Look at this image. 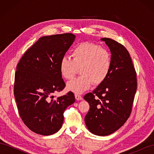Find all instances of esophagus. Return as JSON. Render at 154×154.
I'll use <instances>...</instances> for the list:
<instances>
[{
	"label": "esophagus",
	"instance_id": "34e87169",
	"mask_svg": "<svg viewBox=\"0 0 154 154\" xmlns=\"http://www.w3.org/2000/svg\"><path fill=\"white\" fill-rule=\"evenodd\" d=\"M75 98H76V100L77 101L82 100L83 99L82 97L80 95H79V94H75Z\"/></svg>",
	"mask_w": 154,
	"mask_h": 154
}]
</instances>
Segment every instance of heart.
Here are the masks:
<instances>
[{
  "label": "heart",
  "instance_id": "1",
  "mask_svg": "<svg viewBox=\"0 0 154 154\" xmlns=\"http://www.w3.org/2000/svg\"><path fill=\"white\" fill-rule=\"evenodd\" d=\"M72 60L63 57L60 62L62 76L70 80L80 69L82 75L67 83V89L81 94L89 89L94 83H103L110 72L112 57L109 51L90 42L76 45L72 51Z\"/></svg>",
  "mask_w": 154,
  "mask_h": 154
}]
</instances>
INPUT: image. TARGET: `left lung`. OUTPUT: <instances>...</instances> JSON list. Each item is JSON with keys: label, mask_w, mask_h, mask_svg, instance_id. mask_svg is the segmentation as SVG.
<instances>
[{"label": "left lung", "mask_w": 154, "mask_h": 154, "mask_svg": "<svg viewBox=\"0 0 154 154\" xmlns=\"http://www.w3.org/2000/svg\"><path fill=\"white\" fill-rule=\"evenodd\" d=\"M101 40L110 51V72L103 83L83 98L90 105L85 117L88 130L96 136H105L118 130L129 118L137 90V78L127 49L111 38Z\"/></svg>", "instance_id": "1"}]
</instances>
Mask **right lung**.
Returning a JSON list of instances; mask_svg holds the SVG:
<instances>
[{"label":"right lung","mask_w":154,"mask_h":154,"mask_svg":"<svg viewBox=\"0 0 154 154\" xmlns=\"http://www.w3.org/2000/svg\"><path fill=\"white\" fill-rule=\"evenodd\" d=\"M75 38L72 33L41 37L17 65L14 95L18 112L27 127L38 134L57 132L65 110L75 101L72 92L57 99L53 96L66 87L60 62Z\"/></svg>","instance_id":"obj_1"}]
</instances>
